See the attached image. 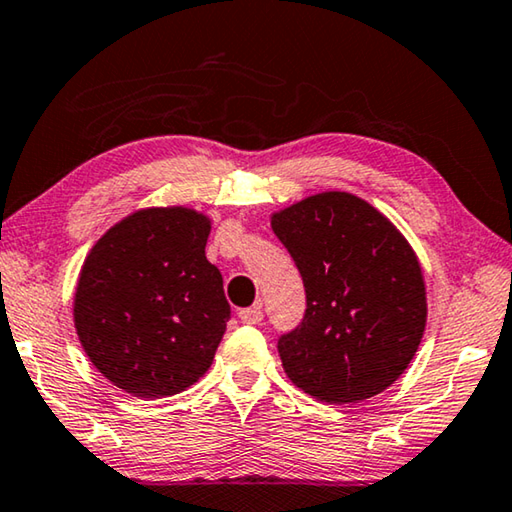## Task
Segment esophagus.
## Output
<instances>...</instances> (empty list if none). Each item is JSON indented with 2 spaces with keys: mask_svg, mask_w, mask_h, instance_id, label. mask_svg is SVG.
I'll return each instance as SVG.
<instances>
[{
  "mask_svg": "<svg viewBox=\"0 0 512 512\" xmlns=\"http://www.w3.org/2000/svg\"><path fill=\"white\" fill-rule=\"evenodd\" d=\"M239 319L243 323H248V326H255L264 319V310H262V303H257L253 307H246V310H239Z\"/></svg>",
  "mask_w": 512,
  "mask_h": 512,
  "instance_id": "obj_1",
  "label": "esophagus"
}]
</instances>
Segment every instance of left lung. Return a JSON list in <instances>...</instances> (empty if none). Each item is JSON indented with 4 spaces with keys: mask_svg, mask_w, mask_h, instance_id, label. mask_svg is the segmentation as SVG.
<instances>
[{
    "mask_svg": "<svg viewBox=\"0 0 512 512\" xmlns=\"http://www.w3.org/2000/svg\"><path fill=\"white\" fill-rule=\"evenodd\" d=\"M303 275L307 307L278 339L291 383L312 399H371L415 358L426 328L419 259L396 225L346 191L316 193L271 216Z\"/></svg>",
    "mask_w": 512,
    "mask_h": 512,
    "instance_id": "1",
    "label": "left lung"
}]
</instances>
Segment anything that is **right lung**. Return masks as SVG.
Wrapping results in <instances>:
<instances>
[{
    "label": "right lung",
    "mask_w": 512,
    "mask_h": 512,
    "mask_svg": "<svg viewBox=\"0 0 512 512\" xmlns=\"http://www.w3.org/2000/svg\"><path fill=\"white\" fill-rule=\"evenodd\" d=\"M209 216L148 207L97 239L81 266L75 328L88 360L141 399L184 392L212 367L230 319L223 275L205 255Z\"/></svg>",
    "instance_id": "1"
}]
</instances>
